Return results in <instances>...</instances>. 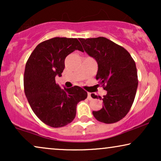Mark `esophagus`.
Masks as SVG:
<instances>
[{"label":"esophagus","mask_w":161,"mask_h":161,"mask_svg":"<svg viewBox=\"0 0 161 161\" xmlns=\"http://www.w3.org/2000/svg\"><path fill=\"white\" fill-rule=\"evenodd\" d=\"M88 100H92V96H91V93H90V92H89V93H88Z\"/></svg>","instance_id":"obj_1"}]
</instances>
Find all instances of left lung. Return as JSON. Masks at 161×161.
<instances>
[{
  "label": "left lung",
  "instance_id": "left-lung-1",
  "mask_svg": "<svg viewBox=\"0 0 161 161\" xmlns=\"http://www.w3.org/2000/svg\"><path fill=\"white\" fill-rule=\"evenodd\" d=\"M79 40L97 62L96 79L107 91L103 99L92 94V98L103 100L102 109L92 114L99 122H117L127 115L135 99L138 82L135 61L127 50L105 37Z\"/></svg>",
  "mask_w": 161,
  "mask_h": 161
}]
</instances>
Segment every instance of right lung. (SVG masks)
<instances>
[{
    "mask_svg": "<svg viewBox=\"0 0 161 161\" xmlns=\"http://www.w3.org/2000/svg\"><path fill=\"white\" fill-rule=\"evenodd\" d=\"M75 50H83L76 38L55 37L39 43L26 62L23 83L28 103L37 117L52 127L72 122L77 104L87 97L82 88L63 89L55 80L61 76L66 57Z\"/></svg>",
    "mask_w": 161,
    "mask_h": 161,
    "instance_id": "1",
    "label": "right lung"
}]
</instances>
